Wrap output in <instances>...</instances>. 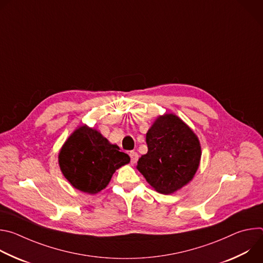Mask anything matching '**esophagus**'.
I'll use <instances>...</instances> for the list:
<instances>
[{"mask_svg": "<svg viewBox=\"0 0 263 263\" xmlns=\"http://www.w3.org/2000/svg\"><path fill=\"white\" fill-rule=\"evenodd\" d=\"M130 158H131V163H136V161L138 160V154L136 152H130Z\"/></svg>", "mask_w": 263, "mask_h": 263, "instance_id": "34e87169", "label": "esophagus"}]
</instances>
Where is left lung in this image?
Here are the masks:
<instances>
[{"instance_id":"obj_1","label":"left lung","mask_w":263,"mask_h":263,"mask_svg":"<svg viewBox=\"0 0 263 263\" xmlns=\"http://www.w3.org/2000/svg\"><path fill=\"white\" fill-rule=\"evenodd\" d=\"M147 153L137 170L163 195L182 189L194 178L201 160V145L194 131L173 114L159 117L148 129Z\"/></svg>"}]
</instances>
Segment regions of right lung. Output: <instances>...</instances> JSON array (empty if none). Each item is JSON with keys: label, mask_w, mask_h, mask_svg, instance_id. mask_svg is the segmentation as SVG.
<instances>
[{"label": "right lung", "mask_w": 263, "mask_h": 263, "mask_svg": "<svg viewBox=\"0 0 263 263\" xmlns=\"http://www.w3.org/2000/svg\"><path fill=\"white\" fill-rule=\"evenodd\" d=\"M63 176L74 187L86 194L104 190L112 175L130 162V157L120 152L99 131L80 126L64 142L58 156Z\"/></svg>", "instance_id": "add662e5"}]
</instances>
